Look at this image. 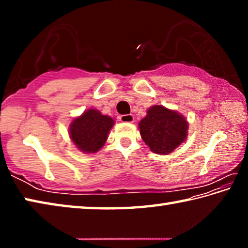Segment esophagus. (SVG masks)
Wrapping results in <instances>:
<instances>
[{
  "label": "esophagus",
  "mask_w": 248,
  "mask_h": 248,
  "mask_svg": "<svg viewBox=\"0 0 248 248\" xmlns=\"http://www.w3.org/2000/svg\"><path fill=\"white\" fill-rule=\"evenodd\" d=\"M119 120L121 121V123H133L134 118L132 115H123L119 117Z\"/></svg>",
  "instance_id": "esophagus-1"
}]
</instances>
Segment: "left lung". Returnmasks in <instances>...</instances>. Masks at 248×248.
Segmentation results:
<instances>
[{"label":"left lung","mask_w":248,"mask_h":248,"mask_svg":"<svg viewBox=\"0 0 248 248\" xmlns=\"http://www.w3.org/2000/svg\"><path fill=\"white\" fill-rule=\"evenodd\" d=\"M139 129L142 140L152 152L166 155L187 139L188 123L176 110L155 105L148 109Z\"/></svg>","instance_id":"8db88e82"}]
</instances>
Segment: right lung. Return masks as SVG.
<instances>
[{"label": "right lung", "mask_w": 248, "mask_h": 248, "mask_svg": "<svg viewBox=\"0 0 248 248\" xmlns=\"http://www.w3.org/2000/svg\"><path fill=\"white\" fill-rule=\"evenodd\" d=\"M114 124L111 117L102 115L97 109H87L71 123L70 138L81 152L96 153L107 141L109 130Z\"/></svg>", "instance_id": "obj_1"}]
</instances>
